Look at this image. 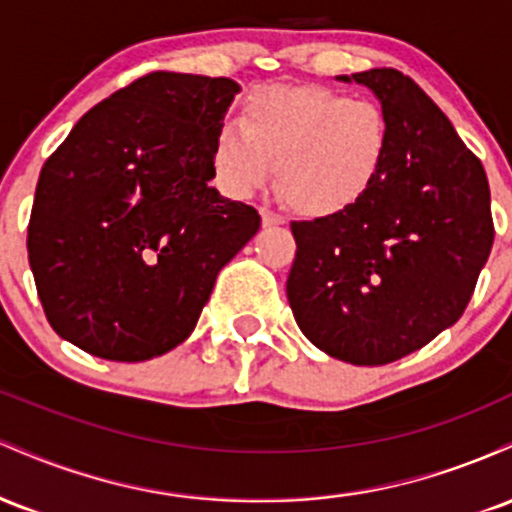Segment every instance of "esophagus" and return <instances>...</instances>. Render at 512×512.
Listing matches in <instances>:
<instances>
[{
  "instance_id": "34e87169",
  "label": "esophagus",
  "mask_w": 512,
  "mask_h": 512,
  "mask_svg": "<svg viewBox=\"0 0 512 512\" xmlns=\"http://www.w3.org/2000/svg\"><path fill=\"white\" fill-rule=\"evenodd\" d=\"M260 216H262V226H264V228H269V226H281V223L286 221L284 216L276 214V211L267 209V207H262V209H260Z\"/></svg>"
}]
</instances>
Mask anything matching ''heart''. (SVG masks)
Returning a JSON list of instances; mask_svg holds the SVG:
<instances>
[{
	"mask_svg": "<svg viewBox=\"0 0 512 512\" xmlns=\"http://www.w3.org/2000/svg\"><path fill=\"white\" fill-rule=\"evenodd\" d=\"M392 146L385 110L322 86H260L243 122H223L211 175L231 199L267 190L279 168L286 199L308 216L356 207L383 175Z\"/></svg>",
	"mask_w": 512,
	"mask_h": 512,
	"instance_id": "b5f03b06",
	"label": "heart"
}]
</instances>
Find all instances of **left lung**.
I'll return each mask as SVG.
<instances>
[{
	"mask_svg": "<svg viewBox=\"0 0 512 512\" xmlns=\"http://www.w3.org/2000/svg\"><path fill=\"white\" fill-rule=\"evenodd\" d=\"M356 81L392 127L385 170L356 207L293 221L286 296L317 349L385 366L460 320L493 245L484 166L409 76L370 69Z\"/></svg>",
	"mask_w": 512,
	"mask_h": 512,
	"instance_id": "1",
	"label": "left lung"
}]
</instances>
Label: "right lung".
Masks as SVG:
<instances>
[{
  "label": "right lung",
  "mask_w": 512,
  "mask_h": 512,
  "mask_svg": "<svg viewBox=\"0 0 512 512\" xmlns=\"http://www.w3.org/2000/svg\"><path fill=\"white\" fill-rule=\"evenodd\" d=\"M238 91L226 76L151 72L88 110L45 161L28 262L62 339L137 363L195 330L223 264L262 223L209 185Z\"/></svg>",
  "instance_id": "add662e5"
}]
</instances>
